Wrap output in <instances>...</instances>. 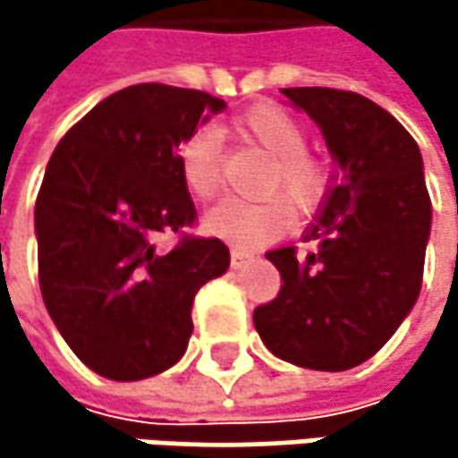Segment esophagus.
Here are the masks:
<instances>
[{
    "instance_id": "34e87169",
    "label": "esophagus",
    "mask_w": 458,
    "mask_h": 458,
    "mask_svg": "<svg viewBox=\"0 0 458 458\" xmlns=\"http://www.w3.org/2000/svg\"><path fill=\"white\" fill-rule=\"evenodd\" d=\"M249 259H251V254H246V251H238V249H233V251H230V265H233L235 270H238V267H243Z\"/></svg>"
}]
</instances>
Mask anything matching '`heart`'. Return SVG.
<instances>
[{
    "mask_svg": "<svg viewBox=\"0 0 458 458\" xmlns=\"http://www.w3.org/2000/svg\"><path fill=\"white\" fill-rule=\"evenodd\" d=\"M235 132L262 148L270 161L259 174L257 201H223L204 217V230L238 251H251L281 238L292 209L313 212L328 191V164L308 150V132L297 116L273 103H259L235 119ZM177 164L185 188L199 201L223 191V142L212 127L188 132L177 145Z\"/></svg>",
    "mask_w": 458,
    "mask_h": 458,
    "instance_id": "b5f03b06",
    "label": "heart"
}]
</instances>
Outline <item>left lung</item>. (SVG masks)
Instances as JSON below:
<instances>
[{"mask_svg":"<svg viewBox=\"0 0 458 458\" xmlns=\"http://www.w3.org/2000/svg\"><path fill=\"white\" fill-rule=\"evenodd\" d=\"M281 92L318 124L342 174L305 230L310 251L265 254L284 284L254 310V328L281 360L347 371L382 350L419 297L432 223L421 153L393 114L358 92Z\"/></svg>","mask_w":458,"mask_h":458,"instance_id":"obj_1","label":"left lung"}]
</instances>
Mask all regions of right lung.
Wrapping results in <instances>:
<instances>
[{"label":"right lung","mask_w":458,"mask_h":458,"mask_svg":"<svg viewBox=\"0 0 458 458\" xmlns=\"http://www.w3.org/2000/svg\"><path fill=\"white\" fill-rule=\"evenodd\" d=\"M225 103L201 89L135 84L100 100L57 142L37 196L47 313L95 374L138 382L174 366L196 292L230 265L220 238L191 235L196 207L177 145ZM177 232L158 252L152 238Z\"/></svg>","instance_id":"1"}]
</instances>
